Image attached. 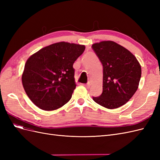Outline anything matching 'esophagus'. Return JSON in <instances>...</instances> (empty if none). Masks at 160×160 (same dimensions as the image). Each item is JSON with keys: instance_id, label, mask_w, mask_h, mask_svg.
I'll return each instance as SVG.
<instances>
[{"instance_id": "1", "label": "esophagus", "mask_w": 160, "mask_h": 160, "mask_svg": "<svg viewBox=\"0 0 160 160\" xmlns=\"http://www.w3.org/2000/svg\"><path fill=\"white\" fill-rule=\"evenodd\" d=\"M84 87H85L86 88H88V89H89L90 87H91V83H90V82H89V83H88V84H85V85H83Z\"/></svg>"}]
</instances>
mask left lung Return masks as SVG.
Wrapping results in <instances>:
<instances>
[{"label": "left lung", "instance_id": "left-lung-1", "mask_svg": "<svg viewBox=\"0 0 160 160\" xmlns=\"http://www.w3.org/2000/svg\"><path fill=\"white\" fill-rule=\"evenodd\" d=\"M91 47L103 67V93L93 99L105 108H118L138 90L141 65L132 52L114 41H101Z\"/></svg>", "mask_w": 160, "mask_h": 160}]
</instances>
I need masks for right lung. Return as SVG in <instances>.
I'll list each match as a JSON object with an SVG mask.
<instances>
[{"mask_svg":"<svg viewBox=\"0 0 160 160\" xmlns=\"http://www.w3.org/2000/svg\"><path fill=\"white\" fill-rule=\"evenodd\" d=\"M85 49V45L59 42L42 48L28 58L22 83L34 104L52 111L68 102L76 88L72 65Z\"/></svg>","mask_w":160,"mask_h":160,"instance_id":"add662e5","label":"right lung"}]
</instances>
